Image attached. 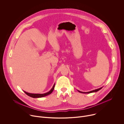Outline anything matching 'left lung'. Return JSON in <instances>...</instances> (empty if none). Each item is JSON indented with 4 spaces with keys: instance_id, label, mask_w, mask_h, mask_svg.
<instances>
[{
    "instance_id": "left-lung-1",
    "label": "left lung",
    "mask_w": 124,
    "mask_h": 124,
    "mask_svg": "<svg viewBox=\"0 0 124 124\" xmlns=\"http://www.w3.org/2000/svg\"><path fill=\"white\" fill-rule=\"evenodd\" d=\"M102 87H101L100 88H98V89H95V90H92V91H89V92H81V91H78V90L79 92L80 93H85V94H89V93H93V92H96L98 91H99L100 90H101V88Z\"/></svg>"
}]
</instances>
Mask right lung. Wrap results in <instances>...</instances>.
Instances as JSON below:
<instances>
[{
  "label": "right lung",
  "mask_w": 124,
  "mask_h": 124,
  "mask_svg": "<svg viewBox=\"0 0 124 124\" xmlns=\"http://www.w3.org/2000/svg\"><path fill=\"white\" fill-rule=\"evenodd\" d=\"M54 86H55V83L54 84V86H53L52 88H51L49 91H48V92H46V93H44V94H33V93H29L26 92L24 91H23L27 95H28V96H29L30 97H32V98H42V97H44L45 96H46L49 95V94H50L52 92V91H54Z\"/></svg>",
  "instance_id": "obj_1"
}]
</instances>
